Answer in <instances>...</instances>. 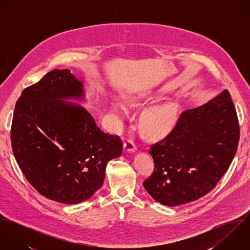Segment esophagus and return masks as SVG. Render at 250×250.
<instances>
[{
	"instance_id": "34e87169",
	"label": "esophagus",
	"mask_w": 250,
	"mask_h": 250,
	"mask_svg": "<svg viewBox=\"0 0 250 250\" xmlns=\"http://www.w3.org/2000/svg\"><path fill=\"white\" fill-rule=\"evenodd\" d=\"M123 149H124V152L126 153H134L137 151V146L135 145L133 141H127L124 143Z\"/></svg>"
}]
</instances>
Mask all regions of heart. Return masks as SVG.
<instances>
[{
	"instance_id": "b5f03b06",
	"label": "heart",
	"mask_w": 250,
	"mask_h": 250,
	"mask_svg": "<svg viewBox=\"0 0 250 250\" xmlns=\"http://www.w3.org/2000/svg\"><path fill=\"white\" fill-rule=\"evenodd\" d=\"M112 111L123 118L126 111L122 105L112 104ZM176 118V108L170 103H164L150 107L143 116V127L145 131L152 135H160L168 131Z\"/></svg>"
}]
</instances>
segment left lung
<instances>
[{
	"label": "left lung",
	"instance_id": "left-lung-1",
	"mask_svg": "<svg viewBox=\"0 0 250 250\" xmlns=\"http://www.w3.org/2000/svg\"><path fill=\"white\" fill-rule=\"evenodd\" d=\"M239 139L236 108L224 89L208 103L185 110L170 134L150 147L155 167L144 188L166 206L199 199L228 170Z\"/></svg>",
	"mask_w": 250,
	"mask_h": 250
}]
</instances>
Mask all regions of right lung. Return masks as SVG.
Wrapping results in <instances>:
<instances>
[{
	"mask_svg": "<svg viewBox=\"0 0 250 250\" xmlns=\"http://www.w3.org/2000/svg\"><path fill=\"white\" fill-rule=\"evenodd\" d=\"M86 101L83 82L69 69H55L15 105V160L40 194L63 204L89 199L103 185L107 163L122 153L120 139L104 133L79 104Z\"/></svg>",
	"mask_w": 250,
	"mask_h": 250,
	"instance_id": "obj_1",
	"label": "right lung"
}]
</instances>
